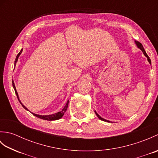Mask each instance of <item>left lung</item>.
I'll list each match as a JSON object with an SVG mask.
<instances>
[{
    "label": "left lung",
    "mask_w": 158,
    "mask_h": 158,
    "mask_svg": "<svg viewBox=\"0 0 158 158\" xmlns=\"http://www.w3.org/2000/svg\"><path fill=\"white\" fill-rule=\"evenodd\" d=\"M135 43H136V46L138 47V48L141 50V51L143 52V54L145 55L147 58V60H148V62H149V64H152V62H151V60H150V58H149V57L148 56V55L147 54V53H146V52H145V50L144 49V48H143V45L141 44V43H139V41H135ZM94 112H95V113H96V115H97V117H98V118L100 119H101V120H102V121H104V122H110V121H109V120H106V119H104V118H102V117H100L98 113H96V110H94Z\"/></svg>",
    "instance_id": "obj_1"
}]
</instances>
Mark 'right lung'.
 <instances>
[{
  "mask_svg": "<svg viewBox=\"0 0 158 158\" xmlns=\"http://www.w3.org/2000/svg\"><path fill=\"white\" fill-rule=\"evenodd\" d=\"M22 51H23V49H21V51L19 52V53L17 55V56H16V58H15V63H14V65H15H15H16V62H17V61H18L19 56H20V54H21V53H22ZM12 84H13V88H14L15 92V94L17 95V97H18V100H19V102H20V104H21L22 106L23 107V108H24L26 110H28V109L27 108H26V107L24 105H23V104L22 103V102H21V101H20V100H19V98L18 94V92H17V90H16L15 86V83H14V81H13V80L12 81ZM69 102V100H68V101H67V102H66V105H65V106H64V108L62 109V110H60V111H59V112H58V113H56L52 114V115H37V114H35V113H32V112H31V113L33 115H35V116H36V117H37L38 118L42 119H44V120H48V121H53V120L60 119V118H62V116L64 115V113L66 111L67 108H68Z\"/></svg>",
  "mask_w": 158,
  "mask_h": 158,
  "instance_id": "right-lung-1",
  "label": "right lung"
}]
</instances>
